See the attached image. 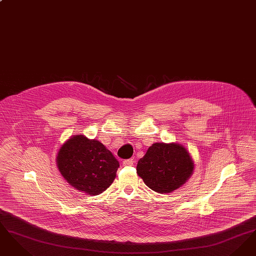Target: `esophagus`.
Wrapping results in <instances>:
<instances>
[{"label": "esophagus", "mask_w": 256, "mask_h": 256, "mask_svg": "<svg viewBox=\"0 0 256 256\" xmlns=\"http://www.w3.org/2000/svg\"><path fill=\"white\" fill-rule=\"evenodd\" d=\"M134 163L132 159H126V160L122 161V166H132Z\"/></svg>", "instance_id": "esophagus-1"}]
</instances>
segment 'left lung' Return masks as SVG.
I'll use <instances>...</instances> for the list:
<instances>
[{
  "instance_id": "obj_1",
  "label": "left lung",
  "mask_w": 256,
  "mask_h": 256,
  "mask_svg": "<svg viewBox=\"0 0 256 256\" xmlns=\"http://www.w3.org/2000/svg\"><path fill=\"white\" fill-rule=\"evenodd\" d=\"M137 174L152 191L172 193L186 182L194 172V161L178 143H154L137 163Z\"/></svg>"
}]
</instances>
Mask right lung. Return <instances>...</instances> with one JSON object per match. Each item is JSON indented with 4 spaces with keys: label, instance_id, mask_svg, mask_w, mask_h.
<instances>
[{
    "label": "right lung",
    "instance_id": "right-lung-1",
    "mask_svg": "<svg viewBox=\"0 0 256 256\" xmlns=\"http://www.w3.org/2000/svg\"><path fill=\"white\" fill-rule=\"evenodd\" d=\"M56 164L64 180L78 192L97 196L106 191L116 176L119 162L96 139L78 134L61 146Z\"/></svg>",
    "mask_w": 256,
    "mask_h": 256
}]
</instances>
